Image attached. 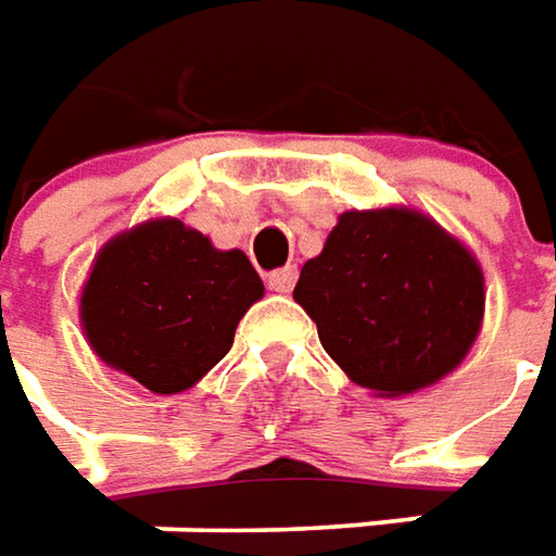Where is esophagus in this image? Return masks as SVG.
<instances>
[{"label":"esophagus","instance_id":"esophagus-1","mask_svg":"<svg viewBox=\"0 0 556 556\" xmlns=\"http://www.w3.org/2000/svg\"><path fill=\"white\" fill-rule=\"evenodd\" d=\"M295 279H298V267H279V270H274V274H267V286L274 289V292H292L295 289Z\"/></svg>","mask_w":556,"mask_h":556}]
</instances>
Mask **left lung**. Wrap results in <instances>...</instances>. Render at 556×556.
Returning <instances> with one entry per match:
<instances>
[{
  "instance_id": "8db88e82",
  "label": "left lung",
  "mask_w": 556,
  "mask_h": 556,
  "mask_svg": "<svg viewBox=\"0 0 556 556\" xmlns=\"http://www.w3.org/2000/svg\"><path fill=\"white\" fill-rule=\"evenodd\" d=\"M295 301L326 354L359 388L403 396L431 388L480 336L483 270L415 208L344 212L301 267Z\"/></svg>"
}]
</instances>
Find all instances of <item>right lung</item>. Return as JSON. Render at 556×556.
Segmentation results:
<instances>
[{
    "label": "right lung",
    "mask_w": 556,
    "mask_h": 556,
    "mask_svg": "<svg viewBox=\"0 0 556 556\" xmlns=\"http://www.w3.org/2000/svg\"><path fill=\"white\" fill-rule=\"evenodd\" d=\"M264 282L178 218L144 220L91 264L79 319L91 351L153 393H181L220 363Z\"/></svg>",
    "instance_id": "1"
}]
</instances>
